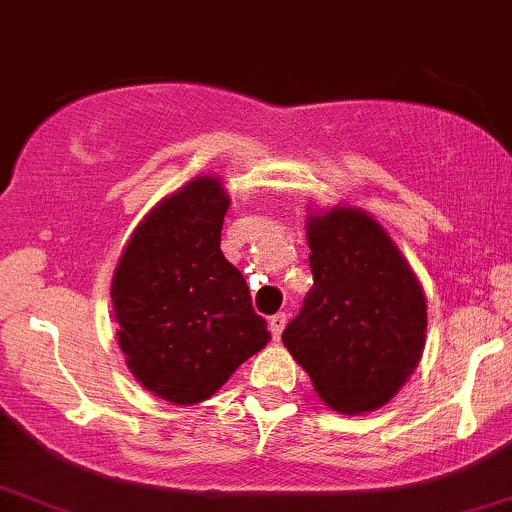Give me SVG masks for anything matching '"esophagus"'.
Returning a JSON list of instances; mask_svg holds the SVG:
<instances>
[{"label": "esophagus", "mask_w": 512, "mask_h": 512, "mask_svg": "<svg viewBox=\"0 0 512 512\" xmlns=\"http://www.w3.org/2000/svg\"><path fill=\"white\" fill-rule=\"evenodd\" d=\"M285 323H288V316H285V313H276V316H271L269 330H271V335H274V339H281Z\"/></svg>", "instance_id": "34e87169"}]
</instances>
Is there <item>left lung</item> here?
Masks as SVG:
<instances>
[{
	"label": "left lung",
	"instance_id": "obj_1",
	"mask_svg": "<svg viewBox=\"0 0 512 512\" xmlns=\"http://www.w3.org/2000/svg\"><path fill=\"white\" fill-rule=\"evenodd\" d=\"M313 288L283 344L339 414L384 407L426 346V295L388 231L356 206L309 208Z\"/></svg>",
	"mask_w": 512,
	"mask_h": 512
}]
</instances>
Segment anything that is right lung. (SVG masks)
Returning a JSON list of instances; mask_svg holds the SVG:
<instances>
[{
  "label": "right lung",
  "instance_id": "obj_1",
  "mask_svg": "<svg viewBox=\"0 0 512 512\" xmlns=\"http://www.w3.org/2000/svg\"><path fill=\"white\" fill-rule=\"evenodd\" d=\"M229 194L199 175L133 229L112 278L119 349L135 381L170 405L208 400L271 339L241 271L220 250Z\"/></svg>",
  "mask_w": 512,
  "mask_h": 512
}]
</instances>
